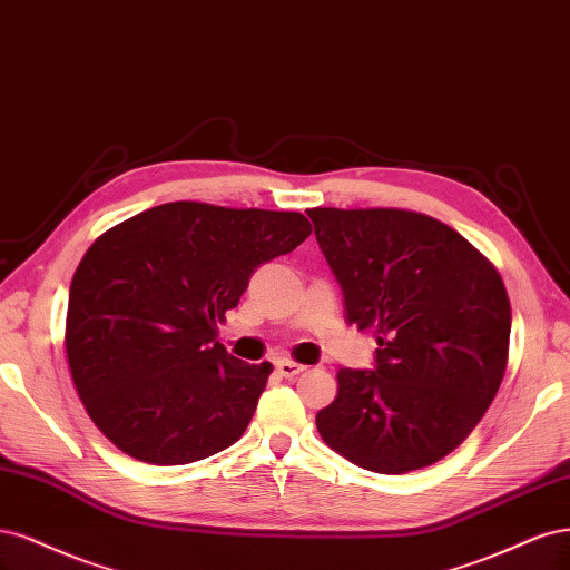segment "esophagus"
Here are the masks:
<instances>
[{"instance_id":"34e87169","label":"esophagus","mask_w":570,"mask_h":570,"mask_svg":"<svg viewBox=\"0 0 570 570\" xmlns=\"http://www.w3.org/2000/svg\"><path fill=\"white\" fill-rule=\"evenodd\" d=\"M277 370H279L282 376L293 379V376H298L301 372H305V366H303V364H296V362H291V360H279V362H277Z\"/></svg>"}]
</instances>
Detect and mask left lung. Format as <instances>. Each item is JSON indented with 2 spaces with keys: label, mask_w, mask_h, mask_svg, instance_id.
<instances>
[{
  "label": "left lung",
  "mask_w": 570,
  "mask_h": 570,
  "mask_svg": "<svg viewBox=\"0 0 570 570\" xmlns=\"http://www.w3.org/2000/svg\"><path fill=\"white\" fill-rule=\"evenodd\" d=\"M345 322L372 328L374 370H341L317 412L328 448L376 473L435 464L466 440L507 370V288L462 234L397 208L307 210Z\"/></svg>",
  "instance_id": "obj_1"
}]
</instances>
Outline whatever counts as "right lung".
Segmentation results:
<instances>
[{
    "instance_id": "1",
    "label": "right lung",
    "mask_w": 570,
    "mask_h": 570,
    "mask_svg": "<svg viewBox=\"0 0 570 570\" xmlns=\"http://www.w3.org/2000/svg\"><path fill=\"white\" fill-rule=\"evenodd\" d=\"M301 213L175 200L101 234L72 274L66 355L91 421L139 462L173 466L234 445L272 364L217 341L250 274L301 246Z\"/></svg>"
}]
</instances>
